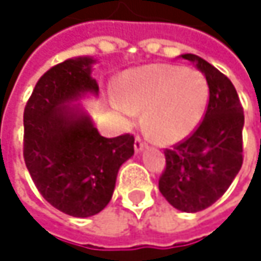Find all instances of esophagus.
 Returning <instances> with one entry per match:
<instances>
[{
    "label": "esophagus",
    "mask_w": 261,
    "mask_h": 261,
    "mask_svg": "<svg viewBox=\"0 0 261 261\" xmlns=\"http://www.w3.org/2000/svg\"><path fill=\"white\" fill-rule=\"evenodd\" d=\"M134 147H135V151H141V150L146 147V143L143 141L141 137H137V138H135V143H134Z\"/></svg>",
    "instance_id": "obj_1"
}]
</instances>
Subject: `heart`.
Segmentation results:
<instances>
[{
	"mask_svg": "<svg viewBox=\"0 0 261 261\" xmlns=\"http://www.w3.org/2000/svg\"><path fill=\"white\" fill-rule=\"evenodd\" d=\"M209 99L204 75L173 64H150L127 72L113 105L126 117L144 111L146 129L161 143L188 137L201 121Z\"/></svg>",
	"mask_w": 261,
	"mask_h": 261,
	"instance_id": "heart-1",
	"label": "heart"
}]
</instances>
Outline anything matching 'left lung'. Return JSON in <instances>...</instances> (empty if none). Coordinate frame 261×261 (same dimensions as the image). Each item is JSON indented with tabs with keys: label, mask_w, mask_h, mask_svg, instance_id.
I'll use <instances>...</instances> for the list:
<instances>
[{
	"label": "left lung",
	"mask_w": 261,
	"mask_h": 261,
	"mask_svg": "<svg viewBox=\"0 0 261 261\" xmlns=\"http://www.w3.org/2000/svg\"><path fill=\"white\" fill-rule=\"evenodd\" d=\"M195 63L209 85V103L197 129L165 148V168L159 191L181 212L195 213L219 200L244 162V108L231 81L211 63L194 54L181 55Z\"/></svg>",
	"instance_id": "left-lung-1"
}]
</instances>
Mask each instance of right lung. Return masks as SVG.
I'll return each instance as SVG.
<instances>
[{"label": "right lung", "instance_id": "obj_1", "mask_svg": "<svg viewBox=\"0 0 261 261\" xmlns=\"http://www.w3.org/2000/svg\"><path fill=\"white\" fill-rule=\"evenodd\" d=\"M93 58L66 60L40 76L23 110V159L42 197L60 212L87 218L105 209L117 173L134 154V135L102 137L91 120L67 107L97 93Z\"/></svg>", "mask_w": 261, "mask_h": 261}]
</instances>
